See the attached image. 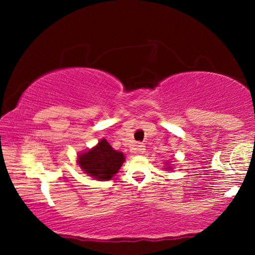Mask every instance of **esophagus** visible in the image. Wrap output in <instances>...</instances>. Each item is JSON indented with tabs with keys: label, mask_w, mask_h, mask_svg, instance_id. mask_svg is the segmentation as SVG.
Listing matches in <instances>:
<instances>
[{
	"label": "esophagus",
	"mask_w": 255,
	"mask_h": 255,
	"mask_svg": "<svg viewBox=\"0 0 255 255\" xmlns=\"http://www.w3.org/2000/svg\"><path fill=\"white\" fill-rule=\"evenodd\" d=\"M132 152L137 153V154H142V153L145 152V145H142V144L135 145L134 147L132 148Z\"/></svg>",
	"instance_id": "34e87169"
}]
</instances>
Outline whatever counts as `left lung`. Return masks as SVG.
<instances>
[{"label":"left lung","instance_id":"left-lung-1","mask_svg":"<svg viewBox=\"0 0 255 255\" xmlns=\"http://www.w3.org/2000/svg\"><path fill=\"white\" fill-rule=\"evenodd\" d=\"M166 163H167V162H166ZM168 165H169V163H167V166H166V168H165V169H166V170H168V169H173V167H172V166H168Z\"/></svg>","mask_w":255,"mask_h":255}]
</instances>
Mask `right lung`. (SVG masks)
<instances>
[{"label":"right lung","mask_w":255,"mask_h":255,"mask_svg":"<svg viewBox=\"0 0 255 255\" xmlns=\"http://www.w3.org/2000/svg\"><path fill=\"white\" fill-rule=\"evenodd\" d=\"M124 161L123 153L114 149L104 138L93 148L78 155V163L83 172L100 181L110 180Z\"/></svg>","instance_id":"add662e5"}]
</instances>
